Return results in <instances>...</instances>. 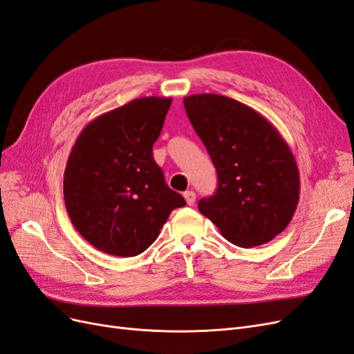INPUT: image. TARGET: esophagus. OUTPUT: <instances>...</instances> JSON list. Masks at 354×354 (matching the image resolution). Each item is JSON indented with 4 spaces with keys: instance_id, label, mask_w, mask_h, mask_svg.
<instances>
[{
    "instance_id": "esophagus-1",
    "label": "esophagus",
    "mask_w": 354,
    "mask_h": 354,
    "mask_svg": "<svg viewBox=\"0 0 354 354\" xmlns=\"http://www.w3.org/2000/svg\"><path fill=\"white\" fill-rule=\"evenodd\" d=\"M183 196H185V199H186V202H187V205H194V203H195V199H196V195H195V192H194V190H187V192H185Z\"/></svg>"
}]
</instances>
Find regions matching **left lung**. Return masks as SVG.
Masks as SVG:
<instances>
[{
  "instance_id": "left-lung-1",
  "label": "left lung",
  "mask_w": 354,
  "mask_h": 354,
  "mask_svg": "<svg viewBox=\"0 0 354 354\" xmlns=\"http://www.w3.org/2000/svg\"><path fill=\"white\" fill-rule=\"evenodd\" d=\"M183 103L217 169L218 187L199 201L201 214L241 248L272 241L292 220L299 199L288 143L261 113L226 95L194 94Z\"/></svg>"
}]
</instances>
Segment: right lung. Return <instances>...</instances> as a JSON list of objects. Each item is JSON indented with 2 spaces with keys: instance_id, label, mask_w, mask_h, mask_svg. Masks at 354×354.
Returning <instances> with one entry per match:
<instances>
[{
  "instance_id": "right-lung-1",
  "label": "right lung",
  "mask_w": 354,
  "mask_h": 354,
  "mask_svg": "<svg viewBox=\"0 0 354 354\" xmlns=\"http://www.w3.org/2000/svg\"><path fill=\"white\" fill-rule=\"evenodd\" d=\"M171 102H128L87 124L72 147L63 177L66 211L81 236L106 254H142L171 211L186 205L152 152Z\"/></svg>"
}]
</instances>
